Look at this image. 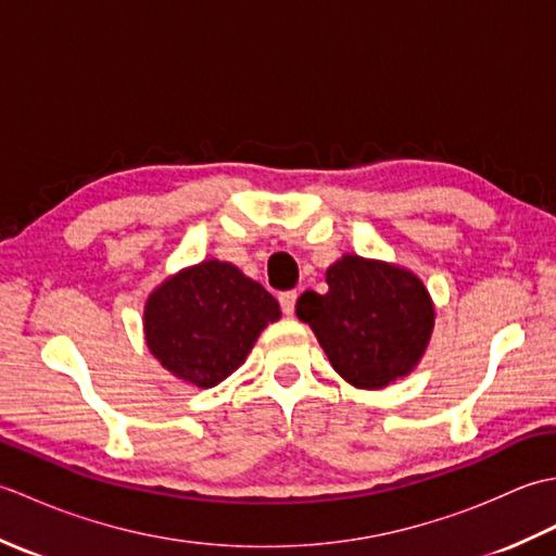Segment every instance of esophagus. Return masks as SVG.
Segmentation results:
<instances>
[{
    "label": "esophagus",
    "instance_id": "1",
    "mask_svg": "<svg viewBox=\"0 0 556 556\" xmlns=\"http://www.w3.org/2000/svg\"><path fill=\"white\" fill-rule=\"evenodd\" d=\"M296 299H299V293H296V291H285V293H279L281 311H285L289 317L293 315V311H296Z\"/></svg>",
    "mask_w": 556,
    "mask_h": 556
}]
</instances>
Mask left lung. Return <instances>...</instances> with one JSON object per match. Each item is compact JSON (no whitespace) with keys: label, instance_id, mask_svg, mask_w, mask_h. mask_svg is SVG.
Masks as SVG:
<instances>
[{"label":"left lung","instance_id":"left-lung-1","mask_svg":"<svg viewBox=\"0 0 556 556\" xmlns=\"http://www.w3.org/2000/svg\"><path fill=\"white\" fill-rule=\"evenodd\" d=\"M327 293L305 291L296 303L332 368L358 389H382L406 377L434 327V305L413 271L344 255L327 269Z\"/></svg>","mask_w":556,"mask_h":556}]
</instances>
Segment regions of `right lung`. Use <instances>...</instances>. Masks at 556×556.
Segmentation results:
<instances>
[{
  "instance_id": "right-lung-1",
  "label": "right lung",
  "mask_w": 556,
  "mask_h": 556,
  "mask_svg": "<svg viewBox=\"0 0 556 556\" xmlns=\"http://www.w3.org/2000/svg\"><path fill=\"white\" fill-rule=\"evenodd\" d=\"M279 315V303L265 287L231 263L205 260L150 293L143 325L148 349L162 368L207 389L239 368Z\"/></svg>"
}]
</instances>
